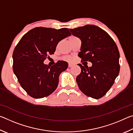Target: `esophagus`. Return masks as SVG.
Returning <instances> with one entry per match:
<instances>
[{"instance_id": "obj_1", "label": "esophagus", "mask_w": 133, "mask_h": 133, "mask_svg": "<svg viewBox=\"0 0 133 133\" xmlns=\"http://www.w3.org/2000/svg\"><path fill=\"white\" fill-rule=\"evenodd\" d=\"M73 66V64H71V63H69V67H72Z\"/></svg>"}]
</instances>
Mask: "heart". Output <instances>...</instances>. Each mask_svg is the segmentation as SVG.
<instances>
[{"mask_svg": "<svg viewBox=\"0 0 133 133\" xmlns=\"http://www.w3.org/2000/svg\"><path fill=\"white\" fill-rule=\"evenodd\" d=\"M64 59L65 60H66V61H70V60H71V57H66L64 58Z\"/></svg>", "mask_w": 133, "mask_h": 133, "instance_id": "b5f03b06", "label": "heart"}]
</instances>
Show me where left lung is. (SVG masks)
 Wrapping results in <instances>:
<instances>
[{
    "label": "left lung",
    "instance_id": "obj_1",
    "mask_svg": "<svg viewBox=\"0 0 133 133\" xmlns=\"http://www.w3.org/2000/svg\"><path fill=\"white\" fill-rule=\"evenodd\" d=\"M71 34L82 42L78 56L92 66L78 64L82 71L76 77L81 91L87 96L98 99L104 96L114 84L120 71V53L110 36L99 27L87 24L70 29Z\"/></svg>",
    "mask_w": 133,
    "mask_h": 133
}]
</instances>
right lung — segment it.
Masks as SVG:
<instances>
[{
    "label": "right lung",
    "mask_w": 133,
    "mask_h": 133,
    "mask_svg": "<svg viewBox=\"0 0 133 133\" xmlns=\"http://www.w3.org/2000/svg\"><path fill=\"white\" fill-rule=\"evenodd\" d=\"M71 35L68 29L37 27L26 33L13 53V70L20 84L29 96L40 98L50 95L57 88L58 77L68 67L59 60L51 67L44 64L53 55L58 43Z\"/></svg>",
    "instance_id": "right-lung-1"
}]
</instances>
